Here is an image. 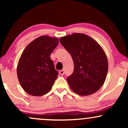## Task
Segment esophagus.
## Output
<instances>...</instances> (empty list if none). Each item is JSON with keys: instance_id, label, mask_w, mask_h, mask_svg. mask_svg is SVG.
Wrapping results in <instances>:
<instances>
[{"instance_id": "34e87169", "label": "esophagus", "mask_w": 128, "mask_h": 128, "mask_svg": "<svg viewBox=\"0 0 128 128\" xmlns=\"http://www.w3.org/2000/svg\"><path fill=\"white\" fill-rule=\"evenodd\" d=\"M59 74L60 75H63V74H64V71L63 70H60L59 71Z\"/></svg>"}]
</instances>
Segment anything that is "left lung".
Wrapping results in <instances>:
<instances>
[{
	"instance_id": "obj_1",
	"label": "left lung",
	"mask_w": 128,
	"mask_h": 128,
	"mask_svg": "<svg viewBox=\"0 0 128 128\" xmlns=\"http://www.w3.org/2000/svg\"><path fill=\"white\" fill-rule=\"evenodd\" d=\"M60 42L72 56L74 62L72 74L67 82L74 92L88 96L103 86L108 73V59L98 42L84 34L62 36Z\"/></svg>"
}]
</instances>
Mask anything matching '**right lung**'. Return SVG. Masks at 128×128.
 <instances>
[{"instance_id": "add662e5", "label": "right lung", "mask_w": 128, "mask_h": 128, "mask_svg": "<svg viewBox=\"0 0 128 128\" xmlns=\"http://www.w3.org/2000/svg\"><path fill=\"white\" fill-rule=\"evenodd\" d=\"M58 43L57 38L42 36L30 42L22 52L17 65V77L29 94L42 96L52 88L58 72L50 54Z\"/></svg>"}]
</instances>
